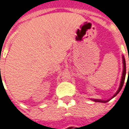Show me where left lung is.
Returning a JSON list of instances; mask_svg holds the SVG:
<instances>
[{
  "label": "left lung",
  "instance_id": "left-lung-1",
  "mask_svg": "<svg viewBox=\"0 0 129 129\" xmlns=\"http://www.w3.org/2000/svg\"><path fill=\"white\" fill-rule=\"evenodd\" d=\"M123 66H124V69H123V73H122V77H121V83H120V86H119V89H118V91H117V93H115V95L113 96V97L112 98H114L115 96H116L117 95L118 93H119V92L121 91V89H122V86H123V85H124V80H125V77H126V61H125V58H124V57L123 56ZM128 75H129V68H128ZM91 100H93V101H95V102H101V103H106L108 102V101H109L108 100V101H101V100H99V99H91Z\"/></svg>",
  "mask_w": 129,
  "mask_h": 129
}]
</instances>
